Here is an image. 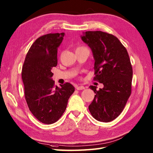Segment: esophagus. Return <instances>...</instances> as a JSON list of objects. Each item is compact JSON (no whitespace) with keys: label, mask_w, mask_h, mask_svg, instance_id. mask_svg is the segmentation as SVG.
Segmentation results:
<instances>
[{"label":"esophagus","mask_w":153,"mask_h":153,"mask_svg":"<svg viewBox=\"0 0 153 153\" xmlns=\"http://www.w3.org/2000/svg\"><path fill=\"white\" fill-rule=\"evenodd\" d=\"M76 89H77V90H84V89H85V87L83 86H76Z\"/></svg>","instance_id":"34e87169"}]
</instances>
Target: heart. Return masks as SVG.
I'll list each match as a JSON object with an SVG mask.
<instances>
[{
    "label": "heart",
    "mask_w": 153,
    "mask_h": 153,
    "mask_svg": "<svg viewBox=\"0 0 153 153\" xmlns=\"http://www.w3.org/2000/svg\"><path fill=\"white\" fill-rule=\"evenodd\" d=\"M77 48H80V47H77Z\"/></svg>",
    "instance_id": "obj_1"
}]
</instances>
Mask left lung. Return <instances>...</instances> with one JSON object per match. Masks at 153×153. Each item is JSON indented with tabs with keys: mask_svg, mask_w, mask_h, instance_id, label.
I'll list each match as a JSON object with an SVG mask.
<instances>
[{
	"mask_svg": "<svg viewBox=\"0 0 153 153\" xmlns=\"http://www.w3.org/2000/svg\"><path fill=\"white\" fill-rule=\"evenodd\" d=\"M94 59V80L104 85L97 90L88 108L92 117L109 122L122 112L131 91L133 71L128 51L117 37L101 31H88L81 36Z\"/></svg>",
	"mask_w": 153,
	"mask_h": 153,
	"instance_id": "left-lung-1",
	"label": "left lung"
}]
</instances>
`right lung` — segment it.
<instances>
[{"instance_id":"right-lung-1","label":"right lung","mask_w":153,"mask_h":153,"mask_svg":"<svg viewBox=\"0 0 153 153\" xmlns=\"http://www.w3.org/2000/svg\"><path fill=\"white\" fill-rule=\"evenodd\" d=\"M64 33L40 36L31 46L22 67L25 98L29 109L45 124L57 121L66 109L75 88L67 82L59 88L52 79L51 69L57 65V50Z\"/></svg>"}]
</instances>
